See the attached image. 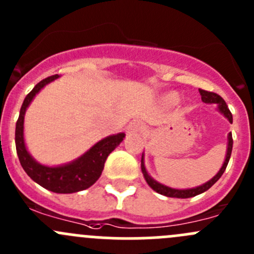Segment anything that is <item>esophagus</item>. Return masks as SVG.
Here are the masks:
<instances>
[{
	"mask_svg": "<svg viewBox=\"0 0 254 254\" xmlns=\"http://www.w3.org/2000/svg\"><path fill=\"white\" fill-rule=\"evenodd\" d=\"M143 130V124L140 120H134V122H131L129 124V127H127V134L130 135H136L139 134V132H141Z\"/></svg>",
	"mask_w": 254,
	"mask_h": 254,
	"instance_id": "obj_1",
	"label": "esophagus"
}]
</instances>
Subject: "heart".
I'll list each match as a JSON object with an SVG mask.
<instances>
[{
    "label": "heart",
    "mask_w": 254,
    "mask_h": 254,
    "mask_svg": "<svg viewBox=\"0 0 254 254\" xmlns=\"http://www.w3.org/2000/svg\"><path fill=\"white\" fill-rule=\"evenodd\" d=\"M166 102L170 104H176L177 102L179 101V96L177 93H175V92H172V93H168L167 96H166Z\"/></svg>",
    "instance_id": "1"
}]
</instances>
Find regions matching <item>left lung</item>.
I'll return each mask as SVG.
<instances>
[{"mask_svg":"<svg viewBox=\"0 0 254 254\" xmlns=\"http://www.w3.org/2000/svg\"><path fill=\"white\" fill-rule=\"evenodd\" d=\"M199 92H200L201 101L205 102V103H216V104H219L220 112H221L222 114H224L225 117H226L227 119H229L230 123H232V114H231V112H230V109H229V107H227L226 102H225L224 99H222L221 96H219V94H217V93H214V92L205 91V89H199ZM232 145H234V140H232V134H231V132H230V134H229V145H227L226 158H225V162H224V165H222L221 170L219 171V173H217V175L215 176L214 178L210 179L209 182H206V183L203 184V186L196 187V188L184 189V190H179V189L168 188V187H166V186H163V184H160V183H158V182L153 181V179L147 175V172H146L145 166H143V158H141V171H142L143 177H145V179H146V182H147L148 186H150L151 188L153 189V190L157 191V193L162 194V195H166V196H171V198H183V199L184 198H191V196H195V195H198V194H201V193H204V191H206L207 189L211 188V187L214 186V184L216 183L217 181H219L220 177L222 176V173H224L225 170H226L227 163H229L230 157H231Z\"/></svg>","mask_w":254,"mask_h":254,"instance_id":"8db88e82","label":"left lung"}]
</instances>
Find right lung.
Wrapping results in <instances>:
<instances>
[{"mask_svg": "<svg viewBox=\"0 0 254 254\" xmlns=\"http://www.w3.org/2000/svg\"><path fill=\"white\" fill-rule=\"evenodd\" d=\"M58 77V75H53L40 81L24 98L16 124V150L23 170L39 186L54 193H76V191L89 188L92 184L96 183L97 179L102 175L107 157L123 141L125 134L120 132V134L101 140L78 160L68 165L60 166V167H47V166L35 162L32 156L28 153L24 145V139H23L24 113L35 94L45 84Z\"/></svg>", "mask_w": 254, "mask_h": 254, "instance_id": "1", "label": "right lung"}]
</instances>
